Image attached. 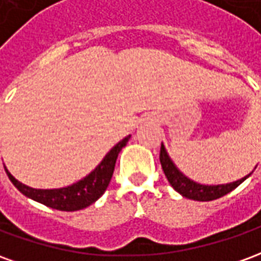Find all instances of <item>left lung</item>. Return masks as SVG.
<instances>
[{
	"mask_svg": "<svg viewBox=\"0 0 261 261\" xmlns=\"http://www.w3.org/2000/svg\"><path fill=\"white\" fill-rule=\"evenodd\" d=\"M159 159H161L162 169H164V173L168 181L170 183V186L173 187L177 193H180L183 197L190 198V200H196V201H213V200H217L219 197L232 192L233 189H236L241 185L242 181H245L250 176V173H249L245 177H242V179L236 181H232V183L208 186V185L196 183L192 179H189L187 176L183 175L180 170L176 168V165L172 162V159H170L166 149H165L164 144L161 145Z\"/></svg>",
	"mask_w": 261,
	"mask_h": 261,
	"instance_id": "8db88e82",
	"label": "left lung"
}]
</instances>
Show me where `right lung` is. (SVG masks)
Instances as JSON below:
<instances>
[{"label": "right lung", "instance_id": "obj_1", "mask_svg": "<svg viewBox=\"0 0 261 261\" xmlns=\"http://www.w3.org/2000/svg\"><path fill=\"white\" fill-rule=\"evenodd\" d=\"M130 137L131 136H127L119 144H116L106 153L102 162L97 165L89 175L71 186L61 187V189H50V190L32 189V187L16 180L14 176L9 173L7 168H5V172L8 175L9 180L12 181V185L22 194H25L32 200L42 202L44 205L54 208V210H60V211H78L82 208L89 207L106 192L110 179L113 176L116 159L119 156L123 147H125V144L128 142Z\"/></svg>", "mask_w": 261, "mask_h": 261}]
</instances>
